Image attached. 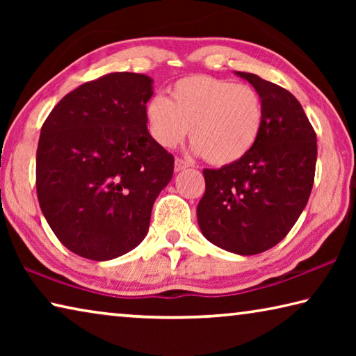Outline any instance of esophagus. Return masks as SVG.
Masks as SVG:
<instances>
[{"label":"esophagus","mask_w":356,"mask_h":356,"mask_svg":"<svg viewBox=\"0 0 356 356\" xmlns=\"http://www.w3.org/2000/svg\"><path fill=\"white\" fill-rule=\"evenodd\" d=\"M188 166H190L188 161H185V160H182V159H176V163H174V170H176V171L179 172V171L186 170V168H188Z\"/></svg>","instance_id":"34e87169"}]
</instances>
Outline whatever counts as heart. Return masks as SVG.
<instances>
[{"label":"heart","mask_w":356,"mask_h":356,"mask_svg":"<svg viewBox=\"0 0 356 356\" xmlns=\"http://www.w3.org/2000/svg\"><path fill=\"white\" fill-rule=\"evenodd\" d=\"M261 94L250 84L191 75L170 88V99L155 95L146 106L150 135L172 149L188 135L210 165L237 163L254 147L264 125Z\"/></svg>","instance_id":"heart-1"}]
</instances>
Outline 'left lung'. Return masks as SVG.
<instances>
[{
    "label": "left lung",
    "mask_w": 356,
    "mask_h": 356,
    "mask_svg": "<svg viewBox=\"0 0 356 356\" xmlns=\"http://www.w3.org/2000/svg\"><path fill=\"white\" fill-rule=\"evenodd\" d=\"M237 75L262 97L261 135L237 163L202 171L206 191L196 212L209 242L251 256L280 243L308 204L317 138L300 102L287 89L254 74Z\"/></svg>",
    "instance_id": "obj_1"
}]
</instances>
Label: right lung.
Returning a JSON list of instances; mask_svg holds the SVG:
<instances>
[{
  "label": "right lung",
  "mask_w": 356,
  "mask_h": 356,
  "mask_svg": "<svg viewBox=\"0 0 356 356\" xmlns=\"http://www.w3.org/2000/svg\"><path fill=\"white\" fill-rule=\"evenodd\" d=\"M147 75L83 83L48 114L35 154L42 213L65 248L91 261L134 250L172 177L174 156L147 130Z\"/></svg>",
  "instance_id": "add662e5"
}]
</instances>
